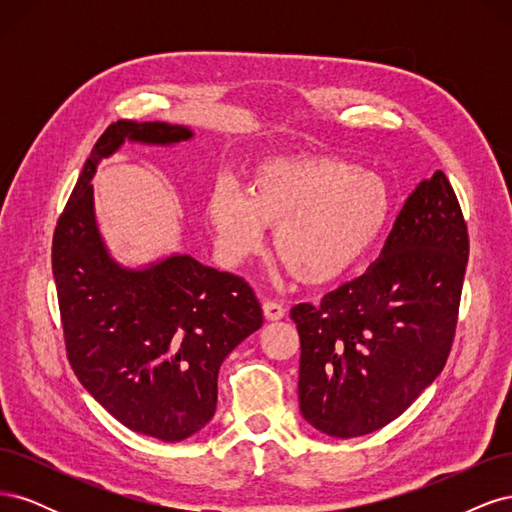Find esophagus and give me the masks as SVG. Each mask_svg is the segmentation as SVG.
<instances>
[{
    "label": "esophagus",
    "instance_id": "34e87169",
    "mask_svg": "<svg viewBox=\"0 0 512 512\" xmlns=\"http://www.w3.org/2000/svg\"><path fill=\"white\" fill-rule=\"evenodd\" d=\"M262 312H265L267 320H282L286 309L282 303H277V301H265L262 303Z\"/></svg>",
    "mask_w": 512,
    "mask_h": 512
}]
</instances>
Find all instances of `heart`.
I'll return each mask as SVG.
<instances>
[{"instance_id": "obj_1", "label": "heart", "mask_w": 512, "mask_h": 512, "mask_svg": "<svg viewBox=\"0 0 512 512\" xmlns=\"http://www.w3.org/2000/svg\"><path fill=\"white\" fill-rule=\"evenodd\" d=\"M391 194L374 170L335 158L260 164L247 190L215 185L205 215L224 265L258 254L275 230V252L297 280L327 284L350 271L380 235Z\"/></svg>"}]
</instances>
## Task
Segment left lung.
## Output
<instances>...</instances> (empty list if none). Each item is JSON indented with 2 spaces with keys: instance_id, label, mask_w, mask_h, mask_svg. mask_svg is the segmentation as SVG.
Listing matches in <instances>:
<instances>
[{
  "instance_id": "1",
  "label": "left lung",
  "mask_w": 512,
  "mask_h": 512,
  "mask_svg": "<svg viewBox=\"0 0 512 512\" xmlns=\"http://www.w3.org/2000/svg\"><path fill=\"white\" fill-rule=\"evenodd\" d=\"M468 226L442 170L416 185L367 271L290 309L301 337L299 406L333 438L389 425L440 376L453 346Z\"/></svg>"
}]
</instances>
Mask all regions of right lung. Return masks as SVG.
Wrapping results in <instances>:
<instances>
[{"label":"right lung","mask_w":512,"mask_h":512,"mask_svg":"<svg viewBox=\"0 0 512 512\" xmlns=\"http://www.w3.org/2000/svg\"><path fill=\"white\" fill-rule=\"evenodd\" d=\"M194 132L164 121L111 123L91 149L53 237V277L68 361L121 425L162 442L203 429L218 371L262 309L243 277L173 254L143 269L108 254L94 213L98 164L126 143L177 145Z\"/></svg>","instance_id":"obj_1"}]
</instances>
